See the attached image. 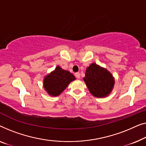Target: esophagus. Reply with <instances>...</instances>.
<instances>
[{"label": "esophagus", "mask_w": 146, "mask_h": 146, "mask_svg": "<svg viewBox=\"0 0 146 146\" xmlns=\"http://www.w3.org/2000/svg\"><path fill=\"white\" fill-rule=\"evenodd\" d=\"M75 76L76 77V78H77V79H79L80 77H81V75H80V73H79V72L75 73Z\"/></svg>", "instance_id": "1"}]
</instances>
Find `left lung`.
<instances>
[{
	"mask_svg": "<svg viewBox=\"0 0 146 146\" xmlns=\"http://www.w3.org/2000/svg\"><path fill=\"white\" fill-rule=\"evenodd\" d=\"M83 80L90 93L96 97L107 96L114 85L111 73L96 63H92L87 69Z\"/></svg>",
	"mask_w": 146,
	"mask_h": 146,
	"instance_id": "1",
	"label": "left lung"
}]
</instances>
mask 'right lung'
<instances>
[{"label": "right lung", "instance_id": "right-lung-1", "mask_svg": "<svg viewBox=\"0 0 146 146\" xmlns=\"http://www.w3.org/2000/svg\"><path fill=\"white\" fill-rule=\"evenodd\" d=\"M75 79V77L73 74L57 66L54 71L45 77L44 81L45 90L50 95L58 96Z\"/></svg>", "mask_w": 146, "mask_h": 146}]
</instances>
